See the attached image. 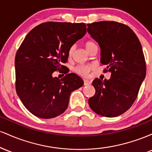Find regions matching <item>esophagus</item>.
<instances>
[{
  "instance_id": "34e87169",
  "label": "esophagus",
  "mask_w": 152,
  "mask_h": 152,
  "mask_svg": "<svg viewBox=\"0 0 152 152\" xmlns=\"http://www.w3.org/2000/svg\"><path fill=\"white\" fill-rule=\"evenodd\" d=\"M83 82H84L85 86H88V85L91 84V81H88V80H87V79H83Z\"/></svg>"
}]
</instances>
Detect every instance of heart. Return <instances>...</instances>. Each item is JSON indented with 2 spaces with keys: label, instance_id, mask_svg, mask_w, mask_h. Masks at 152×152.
Here are the masks:
<instances>
[{
  "label": "heart",
  "instance_id": "1",
  "mask_svg": "<svg viewBox=\"0 0 152 152\" xmlns=\"http://www.w3.org/2000/svg\"><path fill=\"white\" fill-rule=\"evenodd\" d=\"M95 44L94 42H92V41H87L86 43V48H88V47H90L91 46H92V45ZM74 46H71L70 48V49L69 50V56H71L72 55L73 52H74ZM91 66H89V65H78L76 66V67H75L74 69V71L76 73H77L78 74L81 75V76H86L88 74V72H89L91 69Z\"/></svg>",
  "mask_w": 152,
  "mask_h": 152
}]
</instances>
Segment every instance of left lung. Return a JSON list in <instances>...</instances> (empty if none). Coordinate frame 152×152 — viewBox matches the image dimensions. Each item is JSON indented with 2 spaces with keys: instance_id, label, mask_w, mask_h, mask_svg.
<instances>
[{
  "instance_id": "1",
  "label": "left lung",
  "mask_w": 152,
  "mask_h": 152,
  "mask_svg": "<svg viewBox=\"0 0 152 152\" xmlns=\"http://www.w3.org/2000/svg\"><path fill=\"white\" fill-rule=\"evenodd\" d=\"M87 31L99 43L101 63L111 73L109 80L95 78L96 93L88 99L97 114L116 117L128 110L137 99L146 76L142 45L129 26L114 21L87 24Z\"/></svg>"
}]
</instances>
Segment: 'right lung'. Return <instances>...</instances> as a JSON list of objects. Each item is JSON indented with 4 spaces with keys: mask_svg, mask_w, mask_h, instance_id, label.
Listing matches in <instances>:
<instances>
[{
    "mask_svg": "<svg viewBox=\"0 0 152 152\" xmlns=\"http://www.w3.org/2000/svg\"><path fill=\"white\" fill-rule=\"evenodd\" d=\"M86 33L83 23L47 22L33 28L15 55V89L29 111L41 118H52L67 109L71 92L83 85L74 73L61 79L53 73L63 71L69 50Z\"/></svg>",
    "mask_w": 152,
    "mask_h": 152,
    "instance_id": "right-lung-1",
    "label": "right lung"
}]
</instances>
